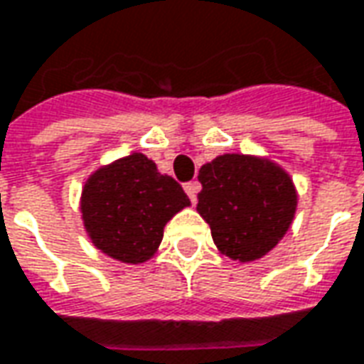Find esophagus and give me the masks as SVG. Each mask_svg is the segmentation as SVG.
<instances>
[{"instance_id":"1","label":"esophagus","mask_w":364,"mask_h":364,"mask_svg":"<svg viewBox=\"0 0 364 364\" xmlns=\"http://www.w3.org/2000/svg\"><path fill=\"white\" fill-rule=\"evenodd\" d=\"M184 190H186L188 198L192 200V204H194L200 192V182H188V184H184Z\"/></svg>"}]
</instances>
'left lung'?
I'll return each mask as SVG.
<instances>
[{"instance_id": "obj_1", "label": "left lung", "mask_w": 364, "mask_h": 364, "mask_svg": "<svg viewBox=\"0 0 364 364\" xmlns=\"http://www.w3.org/2000/svg\"><path fill=\"white\" fill-rule=\"evenodd\" d=\"M198 214L220 255L255 262L292 226L299 194L290 174L270 158L222 154L200 168Z\"/></svg>"}]
</instances>
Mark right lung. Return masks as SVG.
Here are the masks:
<instances>
[{
	"instance_id": "add662e5",
	"label": "right lung",
	"mask_w": 364,
	"mask_h": 364,
	"mask_svg": "<svg viewBox=\"0 0 364 364\" xmlns=\"http://www.w3.org/2000/svg\"><path fill=\"white\" fill-rule=\"evenodd\" d=\"M190 206L182 186L134 152L94 170L82 188L80 212L92 245L124 264L152 258L164 226Z\"/></svg>"
}]
</instances>
